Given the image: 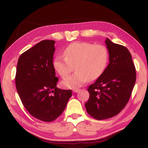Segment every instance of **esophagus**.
I'll list each match as a JSON object with an SVG mask.
<instances>
[{"instance_id": "obj_1", "label": "esophagus", "mask_w": 148, "mask_h": 148, "mask_svg": "<svg viewBox=\"0 0 148 148\" xmlns=\"http://www.w3.org/2000/svg\"><path fill=\"white\" fill-rule=\"evenodd\" d=\"M80 91V89L79 88H76V89H74L73 90V92H78Z\"/></svg>"}]
</instances>
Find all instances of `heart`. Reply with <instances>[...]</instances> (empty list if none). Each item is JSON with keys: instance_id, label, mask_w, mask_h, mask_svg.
<instances>
[{"instance_id": "obj_1", "label": "heart", "mask_w": 148, "mask_h": 148, "mask_svg": "<svg viewBox=\"0 0 148 148\" xmlns=\"http://www.w3.org/2000/svg\"><path fill=\"white\" fill-rule=\"evenodd\" d=\"M109 60V51L105 45L74 42L66 47L64 56H56L53 67L62 78H65L75 66L76 73L62 81V84L66 88L76 89L87 81L99 78L105 72Z\"/></svg>"}]
</instances>
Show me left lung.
I'll list each match as a JSON object with an SVG mask.
<instances>
[{
    "label": "left lung",
    "mask_w": 148,
    "mask_h": 148,
    "mask_svg": "<svg viewBox=\"0 0 148 148\" xmlns=\"http://www.w3.org/2000/svg\"><path fill=\"white\" fill-rule=\"evenodd\" d=\"M109 64L103 74L90 85L87 113L97 120L107 119L120 113L128 103L136 80V72L127 48L107 38Z\"/></svg>",
    "instance_id": "obj_1"
}]
</instances>
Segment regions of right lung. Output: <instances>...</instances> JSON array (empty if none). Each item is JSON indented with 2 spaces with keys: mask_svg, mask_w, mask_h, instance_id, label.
I'll use <instances>...</instances> for the list:
<instances>
[{
  "mask_svg": "<svg viewBox=\"0 0 148 148\" xmlns=\"http://www.w3.org/2000/svg\"><path fill=\"white\" fill-rule=\"evenodd\" d=\"M55 41L43 40L18 58L16 88L23 105L35 118L51 122L63 113L71 90L58 88L53 64Z\"/></svg>",
  "mask_w": 148,
  "mask_h": 148,
  "instance_id": "1",
  "label": "right lung"
}]
</instances>
